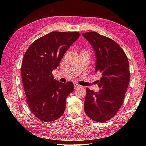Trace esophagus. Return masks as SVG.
Here are the masks:
<instances>
[{
	"mask_svg": "<svg viewBox=\"0 0 146 146\" xmlns=\"http://www.w3.org/2000/svg\"><path fill=\"white\" fill-rule=\"evenodd\" d=\"M74 86H75V89H78L79 88H81V86L78 84H77V83H74Z\"/></svg>",
	"mask_w": 146,
	"mask_h": 146,
	"instance_id": "1",
	"label": "esophagus"
}]
</instances>
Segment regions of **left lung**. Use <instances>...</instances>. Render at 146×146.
Here are the masks:
<instances>
[{
    "instance_id": "left-lung-1",
    "label": "left lung",
    "mask_w": 146,
    "mask_h": 146,
    "mask_svg": "<svg viewBox=\"0 0 146 146\" xmlns=\"http://www.w3.org/2000/svg\"><path fill=\"white\" fill-rule=\"evenodd\" d=\"M82 35L95 52V72L102 75L98 85L100 91L86 89L85 112L94 121L107 122L123 103L131 76L129 61L122 48L111 39L94 31Z\"/></svg>"
}]
</instances>
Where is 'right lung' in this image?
Wrapping results in <instances>:
<instances>
[{"label": "right lung", "mask_w": 146, "mask_h": 146, "mask_svg": "<svg viewBox=\"0 0 146 146\" xmlns=\"http://www.w3.org/2000/svg\"><path fill=\"white\" fill-rule=\"evenodd\" d=\"M80 35L78 32H51L34 41L24 54L21 77L26 102L33 113L43 122H52L64 113L66 99L74 85L54 80L52 71Z\"/></svg>", "instance_id": "1"}]
</instances>
